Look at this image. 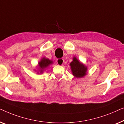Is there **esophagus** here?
<instances>
[{"mask_svg": "<svg viewBox=\"0 0 124 124\" xmlns=\"http://www.w3.org/2000/svg\"><path fill=\"white\" fill-rule=\"evenodd\" d=\"M63 62H64V61L62 58H59V59H57V64H58V65H60V66H62L63 63Z\"/></svg>", "mask_w": 124, "mask_h": 124, "instance_id": "esophagus-1", "label": "esophagus"}]
</instances>
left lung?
<instances>
[{
  "label": "left lung",
  "instance_id": "1",
  "mask_svg": "<svg viewBox=\"0 0 124 124\" xmlns=\"http://www.w3.org/2000/svg\"><path fill=\"white\" fill-rule=\"evenodd\" d=\"M70 65L72 73L75 77L76 78H83L86 75L88 68L84 64L80 62L76 58V57H73V61L70 63Z\"/></svg>",
  "mask_w": 124,
  "mask_h": 124
}]
</instances>
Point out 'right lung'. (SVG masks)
I'll use <instances>...</instances> for the list:
<instances>
[{
  "label": "right lung",
  "instance_id": "1",
  "mask_svg": "<svg viewBox=\"0 0 124 124\" xmlns=\"http://www.w3.org/2000/svg\"><path fill=\"white\" fill-rule=\"evenodd\" d=\"M53 63V61L51 60H49L48 58H46L44 57L40 60L39 63H38V66H39V70L40 73H43V71L44 69H46L48 67L50 64Z\"/></svg>",
  "mask_w": 124,
  "mask_h": 124
}]
</instances>
